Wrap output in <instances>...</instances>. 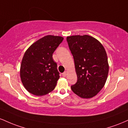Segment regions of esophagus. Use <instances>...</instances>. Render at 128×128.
I'll use <instances>...</instances> for the list:
<instances>
[{"mask_svg":"<svg viewBox=\"0 0 128 128\" xmlns=\"http://www.w3.org/2000/svg\"><path fill=\"white\" fill-rule=\"evenodd\" d=\"M67 72H66H66H64L62 73V76H64V77H66V76H67Z\"/></svg>","mask_w":128,"mask_h":128,"instance_id":"esophagus-1","label":"esophagus"}]
</instances>
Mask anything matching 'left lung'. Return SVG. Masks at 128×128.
I'll return each instance as SVG.
<instances>
[{
	"instance_id": "obj_1",
	"label": "left lung",
	"mask_w": 128,
	"mask_h": 128,
	"mask_svg": "<svg viewBox=\"0 0 128 128\" xmlns=\"http://www.w3.org/2000/svg\"><path fill=\"white\" fill-rule=\"evenodd\" d=\"M67 41L78 77L72 90L83 99L92 98L102 89L108 77L109 64L105 48L98 40L88 35L69 36Z\"/></svg>"
}]
</instances>
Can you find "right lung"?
<instances>
[{"label": "right lung", "mask_w": 128, "mask_h": 128, "mask_svg": "<svg viewBox=\"0 0 128 128\" xmlns=\"http://www.w3.org/2000/svg\"><path fill=\"white\" fill-rule=\"evenodd\" d=\"M64 38L49 35L26 50L20 66V78L28 92L42 96L52 92L60 79L53 54Z\"/></svg>", "instance_id": "right-lung-1"}]
</instances>
